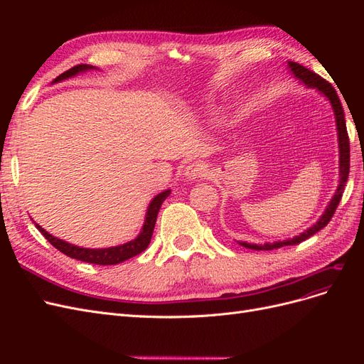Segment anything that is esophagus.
<instances>
[{"mask_svg":"<svg viewBox=\"0 0 364 364\" xmlns=\"http://www.w3.org/2000/svg\"><path fill=\"white\" fill-rule=\"evenodd\" d=\"M206 167L202 162H193L190 164L188 167L185 168V178L188 181H197V179H202L206 176Z\"/></svg>","mask_w":364,"mask_h":364,"instance_id":"esophagus-1","label":"esophagus"}]
</instances>
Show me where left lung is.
<instances>
[{
  "label": "left lung",
  "mask_w": 364,
  "mask_h": 364,
  "mask_svg": "<svg viewBox=\"0 0 364 364\" xmlns=\"http://www.w3.org/2000/svg\"><path fill=\"white\" fill-rule=\"evenodd\" d=\"M289 67L291 70V73L294 74V77L297 80H301L302 83H305L308 87H316L318 92H322L329 103H331L333 109H334V115H336V124H337V136H338V151H340V183L337 186V191L334 194V197L329 202L328 208L325 209V213L322 214V217L317 220V222L308 228L305 232H302L301 235H297L294 238L290 240H284V241H274V243H264V245H250L246 243V241H238L241 246H245L247 249L252 250H273V249H279L282 246H291V245H299L302 241H305L306 238H310L311 235H314L318 230L323 229L329 220L333 218L336 209L341 200V196H343L345 191V185L348 181L349 176V136H348V130H346V123H345V114H343V106L340 103V98L336 92L334 87L331 86V83H328L325 79H322L321 75L316 74L314 71H310L308 68L302 67V65L296 63V62H289Z\"/></svg>",
  "instance_id": "left-lung-1"
}]
</instances>
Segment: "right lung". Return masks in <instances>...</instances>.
<instances>
[{"label": "right lung", "instance_id": "add662e5", "mask_svg": "<svg viewBox=\"0 0 364 364\" xmlns=\"http://www.w3.org/2000/svg\"><path fill=\"white\" fill-rule=\"evenodd\" d=\"M92 68L94 67H91V65H85V63L75 65V67L70 68L68 71H65L59 77H56V79L53 80V83H58L60 80L70 79V77H73L75 74L87 71V70H92ZM168 196H170V190H165V191L159 193L149 205L147 214H146V222H144V226H142V229H141L139 235L135 240L129 241V243L119 245V246H115V247H107V249L79 247V246L67 243V241L53 237L51 234L47 232L46 229L41 228L38 223H36V228L39 229V232L43 237H46L54 247L63 253V255H67V257L74 258V259H79V261H85V262L98 264V266H114V264H119V262H123L129 258H134L135 255H138V253L144 252L147 249V246L150 245L151 235H153V229H155L159 208H161L162 202L167 199Z\"/></svg>", "mask_w": 364, "mask_h": 364}]
</instances>
